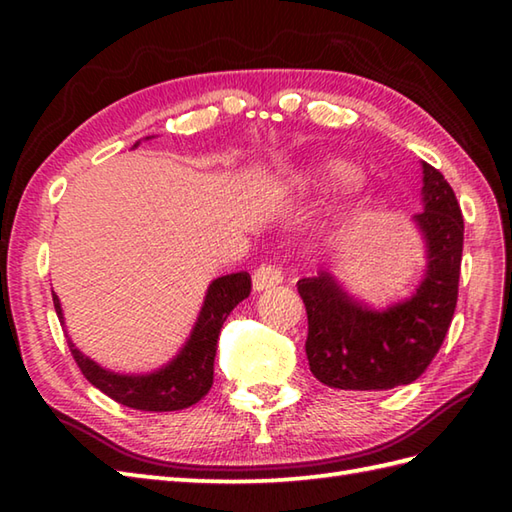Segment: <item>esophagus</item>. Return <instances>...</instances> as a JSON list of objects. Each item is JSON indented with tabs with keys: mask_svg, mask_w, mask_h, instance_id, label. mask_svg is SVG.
Instances as JSON below:
<instances>
[{
	"mask_svg": "<svg viewBox=\"0 0 512 512\" xmlns=\"http://www.w3.org/2000/svg\"><path fill=\"white\" fill-rule=\"evenodd\" d=\"M281 281H284L281 268L275 266V264H264L253 273V290L262 292V290H268V288H275V286L281 284Z\"/></svg>",
	"mask_w": 512,
	"mask_h": 512,
	"instance_id": "obj_1",
	"label": "esophagus"
}]
</instances>
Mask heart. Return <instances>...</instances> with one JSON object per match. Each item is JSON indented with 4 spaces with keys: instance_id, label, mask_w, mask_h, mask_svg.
I'll use <instances>...</instances> for the list:
<instances>
[{
    "instance_id": "b5f03b06",
    "label": "heart",
    "mask_w": 512,
    "mask_h": 512,
    "mask_svg": "<svg viewBox=\"0 0 512 512\" xmlns=\"http://www.w3.org/2000/svg\"><path fill=\"white\" fill-rule=\"evenodd\" d=\"M356 180V169L347 165L343 160H325L321 165H310L301 169H290L281 173L279 182L286 189L299 193H314V191H334L350 187Z\"/></svg>"
}]
</instances>
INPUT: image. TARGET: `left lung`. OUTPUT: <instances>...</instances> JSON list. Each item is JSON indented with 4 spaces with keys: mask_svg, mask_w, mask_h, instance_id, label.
I'll use <instances>...</instances> for the list:
<instances>
[{
    "mask_svg": "<svg viewBox=\"0 0 512 512\" xmlns=\"http://www.w3.org/2000/svg\"><path fill=\"white\" fill-rule=\"evenodd\" d=\"M422 211L411 217L427 266L409 297L385 308L354 301L330 273L299 279L308 312L310 372L334 389L380 391L409 385L447 336L458 303L464 220L438 169L422 162Z\"/></svg>",
    "mask_w": 512,
    "mask_h": 512,
    "instance_id": "8db88e82",
    "label": "left lung"
}]
</instances>
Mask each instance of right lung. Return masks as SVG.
Segmentation results:
<instances>
[{
    "label": "right lung",
    "mask_w": 512,
    "mask_h": 512,
    "mask_svg": "<svg viewBox=\"0 0 512 512\" xmlns=\"http://www.w3.org/2000/svg\"><path fill=\"white\" fill-rule=\"evenodd\" d=\"M154 138V136H147ZM140 140L134 145L138 147ZM250 295V275L233 273L213 279L202 301L198 319H195L189 339L178 354L151 372L121 374L107 369L85 356L68 336L70 352L83 376L101 389L105 396L138 411H180L200 402L213 385V363L217 352V339L228 314L237 303ZM52 301L57 317L65 328V317L59 297L52 290ZM68 334V332H65Z\"/></svg>",
    "instance_id": "1"
}]
</instances>
